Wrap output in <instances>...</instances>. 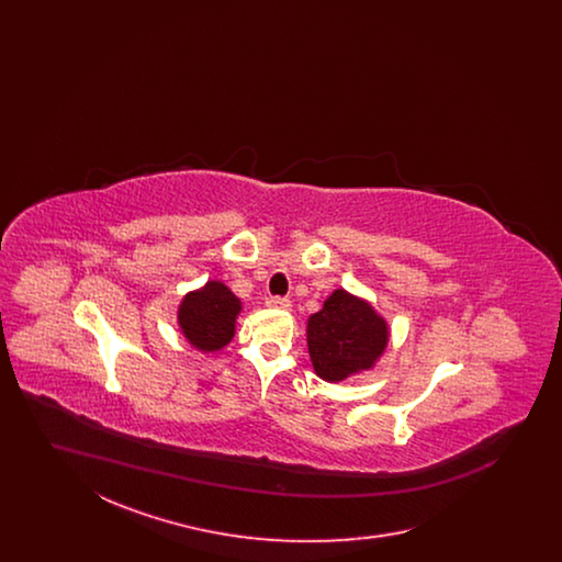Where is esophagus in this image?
Masks as SVG:
<instances>
[{"label":"esophagus","mask_w":562,"mask_h":562,"mask_svg":"<svg viewBox=\"0 0 562 562\" xmlns=\"http://www.w3.org/2000/svg\"><path fill=\"white\" fill-rule=\"evenodd\" d=\"M291 299H284V296H269L268 307L271 310H291Z\"/></svg>","instance_id":"esophagus-1"}]
</instances>
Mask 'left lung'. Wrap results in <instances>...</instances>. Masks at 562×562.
I'll list each match as a JSON object with an SVG mask.
<instances>
[{"mask_svg":"<svg viewBox=\"0 0 562 562\" xmlns=\"http://www.w3.org/2000/svg\"><path fill=\"white\" fill-rule=\"evenodd\" d=\"M390 344V324L371 301L335 289L321 312L307 318V349L314 373L328 383L373 371Z\"/></svg>","mask_w":562,"mask_h":562,"instance_id":"left-lung-1","label":"left lung"}]
</instances>
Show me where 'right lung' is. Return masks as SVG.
Returning a JSON list of instances; mask_svg holds the SVG:
<instances>
[{
	"mask_svg": "<svg viewBox=\"0 0 562 562\" xmlns=\"http://www.w3.org/2000/svg\"><path fill=\"white\" fill-rule=\"evenodd\" d=\"M241 301L221 280L189 291L177 307V324L191 348L213 353L225 348L236 335Z\"/></svg>",
	"mask_w": 562,
	"mask_h": 562,
	"instance_id": "add662e5",
	"label": "right lung"
}]
</instances>
